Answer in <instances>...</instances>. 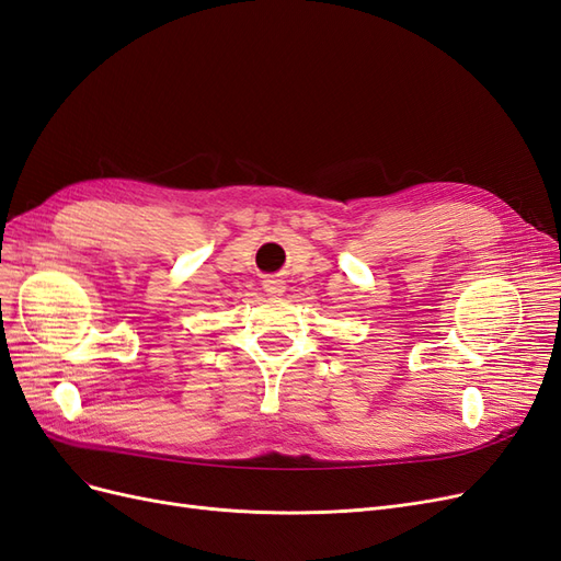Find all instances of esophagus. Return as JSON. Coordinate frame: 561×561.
I'll return each instance as SVG.
<instances>
[{
    "label": "esophagus",
    "instance_id": "34e87169",
    "mask_svg": "<svg viewBox=\"0 0 561 561\" xmlns=\"http://www.w3.org/2000/svg\"><path fill=\"white\" fill-rule=\"evenodd\" d=\"M262 287L264 290L268 293V295H283L285 293V280L283 278H278V276H266L264 280H262Z\"/></svg>",
    "mask_w": 561,
    "mask_h": 561
}]
</instances>
